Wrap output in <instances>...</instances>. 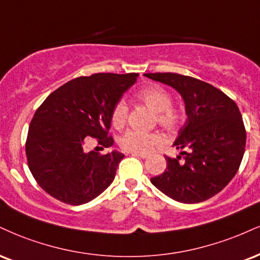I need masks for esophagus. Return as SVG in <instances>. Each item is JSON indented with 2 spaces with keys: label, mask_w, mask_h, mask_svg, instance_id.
I'll return each mask as SVG.
<instances>
[{
  "label": "esophagus",
  "mask_w": 260,
  "mask_h": 260,
  "mask_svg": "<svg viewBox=\"0 0 260 260\" xmlns=\"http://www.w3.org/2000/svg\"><path fill=\"white\" fill-rule=\"evenodd\" d=\"M132 156H136V157H140V158H148L149 157V155L139 154V152H132Z\"/></svg>",
  "instance_id": "esophagus-1"
}]
</instances>
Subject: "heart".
<instances>
[{
    "label": "heart",
    "mask_w": 260,
    "mask_h": 260,
    "mask_svg": "<svg viewBox=\"0 0 260 260\" xmlns=\"http://www.w3.org/2000/svg\"><path fill=\"white\" fill-rule=\"evenodd\" d=\"M138 99L144 103L151 111L156 114V120L161 126L167 129H174L181 121L179 110L172 108L170 93L160 86H150L140 90ZM127 104L121 100L115 105L111 115V122L114 127L120 128L127 120ZM164 138L158 133H143L136 129H129L120 138V146L126 151L146 154L155 146L161 145Z\"/></svg>",
    "instance_id": "1"
}]
</instances>
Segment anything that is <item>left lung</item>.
I'll use <instances>...</instances> for the list:
<instances>
[{"instance_id": "8db88e82", "label": "left lung", "mask_w": 260, "mask_h": 260, "mask_svg": "<svg viewBox=\"0 0 260 260\" xmlns=\"http://www.w3.org/2000/svg\"><path fill=\"white\" fill-rule=\"evenodd\" d=\"M144 76L176 89L187 117L173 143L179 155L166 157L167 168L150 179L152 185L181 203L211 199L235 177L245 154L246 131L236 103L193 77L173 73Z\"/></svg>"}]
</instances>
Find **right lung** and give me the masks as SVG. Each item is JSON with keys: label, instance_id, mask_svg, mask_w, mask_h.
I'll return each mask as SVG.
<instances>
[{"label": "right lung", "instance_id": "right-lung-1", "mask_svg": "<svg viewBox=\"0 0 260 260\" xmlns=\"http://www.w3.org/2000/svg\"><path fill=\"white\" fill-rule=\"evenodd\" d=\"M138 74L77 77L47 96L27 133L26 157L37 184L59 201L79 206L94 200L115 179L123 154L87 151L93 139L112 146L111 115Z\"/></svg>", "mask_w": 260, "mask_h": 260}]
</instances>
